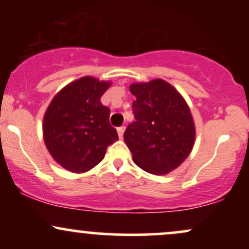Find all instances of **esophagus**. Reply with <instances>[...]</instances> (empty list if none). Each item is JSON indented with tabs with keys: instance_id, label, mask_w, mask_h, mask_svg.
Segmentation results:
<instances>
[{
	"instance_id": "obj_1",
	"label": "esophagus",
	"mask_w": 249,
	"mask_h": 249,
	"mask_svg": "<svg viewBox=\"0 0 249 249\" xmlns=\"http://www.w3.org/2000/svg\"><path fill=\"white\" fill-rule=\"evenodd\" d=\"M124 131H125V126H121V127L117 128V132H118L119 138H123V134H124Z\"/></svg>"
}]
</instances>
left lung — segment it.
I'll return each mask as SVG.
<instances>
[{
    "label": "left lung",
    "mask_w": 249,
    "mask_h": 249,
    "mask_svg": "<svg viewBox=\"0 0 249 249\" xmlns=\"http://www.w3.org/2000/svg\"><path fill=\"white\" fill-rule=\"evenodd\" d=\"M136 122L124 132L133 161L152 174H166L192 151L196 130L190 108L178 91L162 79L132 84Z\"/></svg>",
    "instance_id": "1"
}]
</instances>
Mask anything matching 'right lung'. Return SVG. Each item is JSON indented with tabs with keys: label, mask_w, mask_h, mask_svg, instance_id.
Wrapping results in <instances>:
<instances>
[{
	"label": "right lung",
	"mask_w": 249,
	"mask_h": 249,
	"mask_svg": "<svg viewBox=\"0 0 249 249\" xmlns=\"http://www.w3.org/2000/svg\"><path fill=\"white\" fill-rule=\"evenodd\" d=\"M110 83L83 77L59 91L50 103L43 134L48 150L70 172H87L104 158L118 139L111 126L110 108L101 103Z\"/></svg>",
	"instance_id": "1"
}]
</instances>
